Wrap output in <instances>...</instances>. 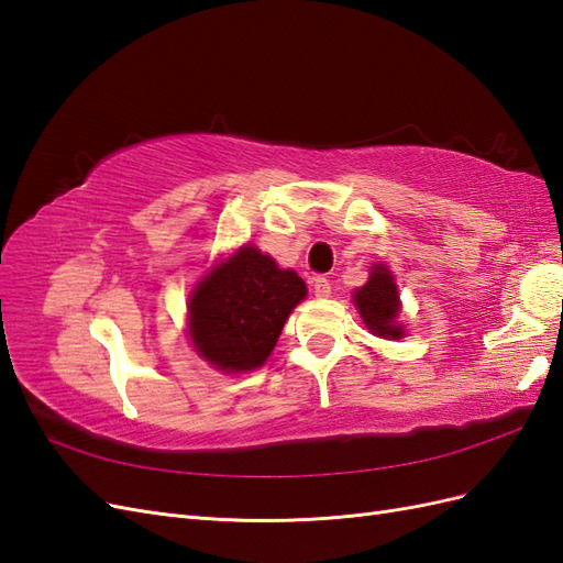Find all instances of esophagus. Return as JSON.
<instances>
[{
    "label": "esophagus",
    "mask_w": 563,
    "mask_h": 563,
    "mask_svg": "<svg viewBox=\"0 0 563 563\" xmlns=\"http://www.w3.org/2000/svg\"><path fill=\"white\" fill-rule=\"evenodd\" d=\"M312 286H314V296H319V298L331 296V282H329V277L317 275V277L312 279Z\"/></svg>",
    "instance_id": "esophagus-1"
}]
</instances>
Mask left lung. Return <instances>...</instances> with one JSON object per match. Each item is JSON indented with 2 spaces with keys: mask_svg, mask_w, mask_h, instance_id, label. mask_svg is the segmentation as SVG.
Returning a JSON list of instances; mask_svg holds the SVG:
<instances>
[{
  "mask_svg": "<svg viewBox=\"0 0 563 563\" xmlns=\"http://www.w3.org/2000/svg\"><path fill=\"white\" fill-rule=\"evenodd\" d=\"M354 305L373 333L383 338H401L404 329L397 327L399 296L387 267H373L371 279L354 294Z\"/></svg>",
  "mask_w": 563,
  "mask_h": 563,
  "instance_id": "1",
  "label": "left lung"
}]
</instances>
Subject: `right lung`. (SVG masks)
Instances as JSON below:
<instances>
[{
    "instance_id": "1",
    "label": "right lung",
    "mask_w": 563,
    "mask_h": 563,
    "mask_svg": "<svg viewBox=\"0 0 563 563\" xmlns=\"http://www.w3.org/2000/svg\"><path fill=\"white\" fill-rule=\"evenodd\" d=\"M308 294L294 269L242 246L190 298V338L216 368H258L275 350L284 321Z\"/></svg>"
}]
</instances>
